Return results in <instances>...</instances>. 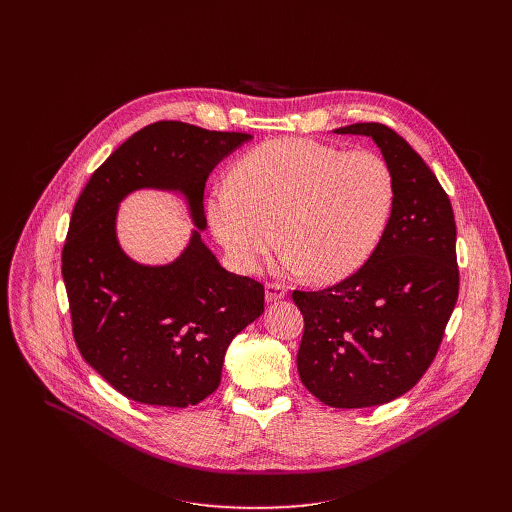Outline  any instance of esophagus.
Masks as SVG:
<instances>
[{
	"label": "esophagus",
	"mask_w": 512,
	"mask_h": 512,
	"mask_svg": "<svg viewBox=\"0 0 512 512\" xmlns=\"http://www.w3.org/2000/svg\"><path fill=\"white\" fill-rule=\"evenodd\" d=\"M287 296V287L281 283H267L265 285V300L267 302H279Z\"/></svg>",
	"instance_id": "1"
}]
</instances>
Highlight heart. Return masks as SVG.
<instances>
[{
  "mask_svg": "<svg viewBox=\"0 0 512 512\" xmlns=\"http://www.w3.org/2000/svg\"><path fill=\"white\" fill-rule=\"evenodd\" d=\"M395 204L389 164L314 139H271L245 152L206 202V218L233 267L255 273L285 247L291 275L340 281L377 251ZM278 235H274V229Z\"/></svg>",
  "mask_w": 512,
  "mask_h": 512,
  "instance_id": "b5f03b06",
  "label": "heart"
}]
</instances>
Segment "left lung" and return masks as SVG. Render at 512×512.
<instances>
[{
  "mask_svg": "<svg viewBox=\"0 0 512 512\" xmlns=\"http://www.w3.org/2000/svg\"><path fill=\"white\" fill-rule=\"evenodd\" d=\"M334 133L367 135L395 180L387 231L356 273L322 291H294L304 316L298 373L322 403H389L423 377L458 300L456 221L448 194L411 145L381 123Z\"/></svg>",
  "mask_w": 512,
  "mask_h": 512,
  "instance_id": "8db88e82",
  "label": "left lung"
}]
</instances>
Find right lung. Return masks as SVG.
Segmentation results:
<instances>
[{"instance_id": "right-lung-1", "label": "right lung", "mask_w": 512, "mask_h": 512, "mask_svg": "<svg viewBox=\"0 0 512 512\" xmlns=\"http://www.w3.org/2000/svg\"><path fill=\"white\" fill-rule=\"evenodd\" d=\"M249 139L182 121L152 123L95 170L72 210L62 249L72 334L83 358L127 399L200 403L221 383L233 338L263 314V285L227 271L200 237L208 174ZM135 189L187 200L197 229L172 264H139L118 245L116 208Z\"/></svg>"}]
</instances>
